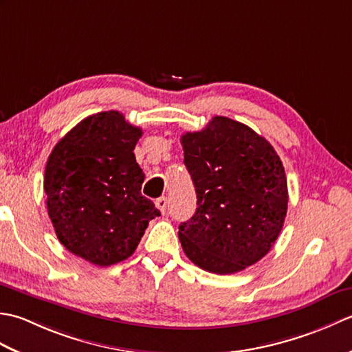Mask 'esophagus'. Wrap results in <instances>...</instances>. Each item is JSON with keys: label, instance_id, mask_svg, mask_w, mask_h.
Returning a JSON list of instances; mask_svg holds the SVG:
<instances>
[{"label": "esophagus", "instance_id": "1", "mask_svg": "<svg viewBox=\"0 0 352 352\" xmlns=\"http://www.w3.org/2000/svg\"><path fill=\"white\" fill-rule=\"evenodd\" d=\"M166 206H168V199L164 198V197H160V198L155 199V207L159 208V210H160L163 214L166 213Z\"/></svg>", "mask_w": 352, "mask_h": 352}]
</instances>
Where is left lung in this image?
I'll use <instances>...</instances> for the list:
<instances>
[{
    "label": "left lung",
    "instance_id": "left-lung-1",
    "mask_svg": "<svg viewBox=\"0 0 352 352\" xmlns=\"http://www.w3.org/2000/svg\"><path fill=\"white\" fill-rule=\"evenodd\" d=\"M197 212L178 227L186 256L227 275L263 258L287 213V178L274 146L248 125L214 116L182 136Z\"/></svg>",
    "mask_w": 352,
    "mask_h": 352
}]
</instances>
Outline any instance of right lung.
<instances>
[{"label":"right lung","mask_w":352,"mask_h":352,"mask_svg":"<svg viewBox=\"0 0 352 352\" xmlns=\"http://www.w3.org/2000/svg\"><path fill=\"white\" fill-rule=\"evenodd\" d=\"M140 136L122 113L101 111L66 133L48 157L43 189L57 239L94 265L129 258L160 214L140 193L145 174L133 153Z\"/></svg>","instance_id":"obj_1"}]
</instances>
